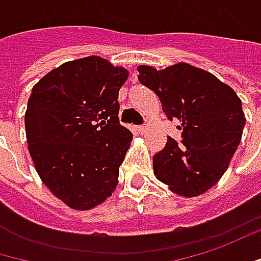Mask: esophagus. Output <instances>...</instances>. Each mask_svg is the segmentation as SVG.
Instances as JSON below:
<instances>
[{
	"instance_id": "obj_1",
	"label": "esophagus",
	"mask_w": 261,
	"mask_h": 261,
	"mask_svg": "<svg viewBox=\"0 0 261 261\" xmlns=\"http://www.w3.org/2000/svg\"><path fill=\"white\" fill-rule=\"evenodd\" d=\"M137 131H139L140 134H145L146 131H147V127H146V125H140V127H137Z\"/></svg>"
}]
</instances>
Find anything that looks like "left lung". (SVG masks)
Here are the masks:
<instances>
[{
    "label": "left lung",
    "mask_w": 261,
    "mask_h": 261,
    "mask_svg": "<svg viewBox=\"0 0 261 261\" xmlns=\"http://www.w3.org/2000/svg\"><path fill=\"white\" fill-rule=\"evenodd\" d=\"M137 70L140 84L183 128L181 145L168 137L153 155V174L178 196L205 193L226 173L241 142L247 121L241 99L211 72L185 62L161 70L140 65Z\"/></svg>",
    "instance_id": "left-lung-1"
}]
</instances>
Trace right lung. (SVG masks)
<instances>
[{"label":"right lung","mask_w":261,"mask_h":261,"mask_svg":"<svg viewBox=\"0 0 261 261\" xmlns=\"http://www.w3.org/2000/svg\"><path fill=\"white\" fill-rule=\"evenodd\" d=\"M128 75L88 56L45 73L28 99L24 128L35 170L72 210H93L116 189L133 140L118 118V93Z\"/></svg>","instance_id":"1"}]
</instances>
